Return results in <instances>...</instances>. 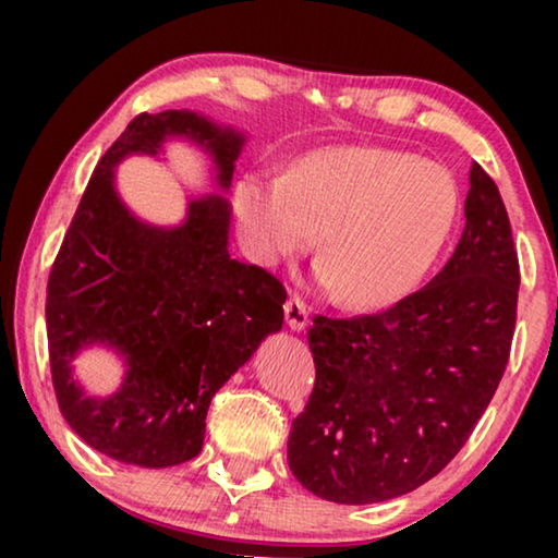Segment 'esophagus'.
<instances>
[{
  "instance_id": "1",
  "label": "esophagus",
  "mask_w": 558,
  "mask_h": 558,
  "mask_svg": "<svg viewBox=\"0 0 558 558\" xmlns=\"http://www.w3.org/2000/svg\"><path fill=\"white\" fill-rule=\"evenodd\" d=\"M284 317H287L289 330L302 332L304 327L310 325V307L300 300V296H289L284 304Z\"/></svg>"
}]
</instances>
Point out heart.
I'll use <instances>...</instances> for the list:
<instances>
[{
    "label": "heart",
    "mask_w": 558,
    "mask_h": 558,
    "mask_svg": "<svg viewBox=\"0 0 558 558\" xmlns=\"http://www.w3.org/2000/svg\"><path fill=\"white\" fill-rule=\"evenodd\" d=\"M233 205L262 264L307 251L319 233L317 279L350 307H388L437 262L460 216L445 165L386 147H325L287 174L246 172Z\"/></svg>",
    "instance_id": "1"
}]
</instances>
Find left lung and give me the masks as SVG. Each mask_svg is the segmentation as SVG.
<instances>
[{"label":"left lung","mask_w":558,"mask_h":558,"mask_svg":"<svg viewBox=\"0 0 558 558\" xmlns=\"http://www.w3.org/2000/svg\"><path fill=\"white\" fill-rule=\"evenodd\" d=\"M518 284L506 205L472 162L462 239L429 284L378 315L315 317V388L287 445L294 477L317 498L365 506L445 470L506 373Z\"/></svg>","instance_id":"8db88e82"}]
</instances>
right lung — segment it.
Listing matches in <instances>:
<instances>
[{"mask_svg":"<svg viewBox=\"0 0 558 558\" xmlns=\"http://www.w3.org/2000/svg\"><path fill=\"white\" fill-rule=\"evenodd\" d=\"M174 136L208 151L218 187H231L246 136L187 109L140 113L90 174L45 302L60 414L86 445L140 468L201 454L210 399L284 323L279 279L228 254V197H190L172 228L144 223L119 197L121 159L155 157ZM90 344L128 365L106 400L72 378L74 355Z\"/></svg>","mask_w":558,"mask_h":558,"instance_id":"add662e5","label":"right lung"}]
</instances>
